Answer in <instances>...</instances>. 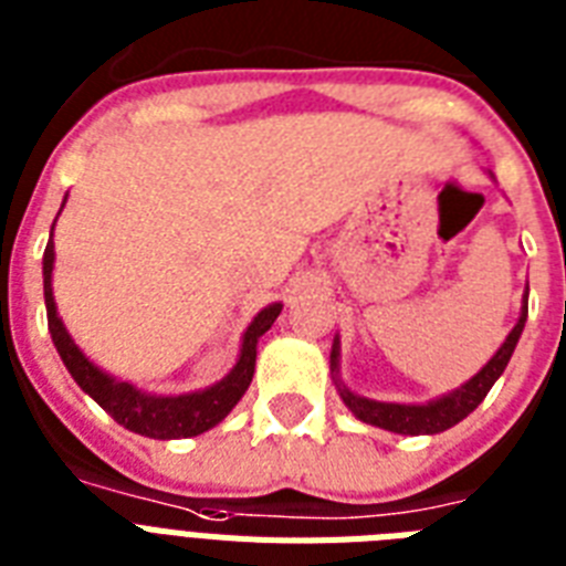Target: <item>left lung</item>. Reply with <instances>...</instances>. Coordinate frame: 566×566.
<instances>
[{"instance_id":"left-lung-1","label":"left lung","mask_w":566,"mask_h":566,"mask_svg":"<svg viewBox=\"0 0 566 566\" xmlns=\"http://www.w3.org/2000/svg\"><path fill=\"white\" fill-rule=\"evenodd\" d=\"M528 293V291H526ZM528 317V296L523 300V311H520L517 326L511 328V335L505 337V344L496 349L491 361L484 364L482 370L475 373L470 381L452 390V394L440 396V399H431L426 405H399V402H376V399H367V396L353 394L349 387L340 385L337 378V361H340V340L332 344V373H335V385L340 390V399L346 402V408L358 417V420L378 426V429L396 431V434H438V431L452 429L455 422H461L467 413H473L479 408L488 390L493 387V381L505 373L511 355H514V346H517L520 335H523V326H526Z\"/></svg>"}]
</instances>
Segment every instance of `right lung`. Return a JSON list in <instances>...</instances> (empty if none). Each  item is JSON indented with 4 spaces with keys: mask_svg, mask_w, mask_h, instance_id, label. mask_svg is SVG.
Masks as SVG:
<instances>
[{
    "mask_svg": "<svg viewBox=\"0 0 566 566\" xmlns=\"http://www.w3.org/2000/svg\"><path fill=\"white\" fill-rule=\"evenodd\" d=\"M52 229H55V222H52ZM52 264H55V247L49 240L46 252H43V300H46V319L49 332H52V344H55L61 361H64V367L70 370V376L75 378V385L82 387L84 394L93 396L119 426H126L128 431L144 434V438H196V434H202V431L213 429L220 420H226L231 408L240 402V396L247 394L249 381H252L258 337L264 335L266 328L275 323V317L282 314V305L273 302V305H266L249 323V328L243 332V344H240L238 364L217 385L196 390V394L153 396L137 390L128 381H119V378L102 373L73 344V337H70V332H66L61 317H57L55 296H52Z\"/></svg>",
    "mask_w": 566,
    "mask_h": 566,
    "instance_id": "add662e5",
    "label": "right lung"
}]
</instances>
